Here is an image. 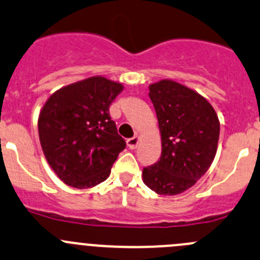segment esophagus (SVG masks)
<instances>
[{
  "instance_id": "obj_1",
  "label": "esophagus",
  "mask_w": 260,
  "mask_h": 260,
  "mask_svg": "<svg viewBox=\"0 0 260 260\" xmlns=\"http://www.w3.org/2000/svg\"><path fill=\"white\" fill-rule=\"evenodd\" d=\"M138 142H140V137H138V136H135V137L127 140V146L131 148V150H135V148L137 147Z\"/></svg>"
}]
</instances>
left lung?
Masks as SVG:
<instances>
[{
    "instance_id": "obj_1",
    "label": "left lung",
    "mask_w": 260,
    "mask_h": 260,
    "mask_svg": "<svg viewBox=\"0 0 260 260\" xmlns=\"http://www.w3.org/2000/svg\"><path fill=\"white\" fill-rule=\"evenodd\" d=\"M161 133V157L143 168V183L161 196H176L197 183L212 164L220 120L198 92L171 80L148 86Z\"/></svg>"
}]
</instances>
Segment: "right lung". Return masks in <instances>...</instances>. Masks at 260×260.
<instances>
[{
    "label": "right lung",
    "instance_id": "right-lung-1",
    "mask_svg": "<svg viewBox=\"0 0 260 260\" xmlns=\"http://www.w3.org/2000/svg\"><path fill=\"white\" fill-rule=\"evenodd\" d=\"M122 90L119 82L89 77L57 90L40 110L43 152L67 185L86 189L104 181L125 148L109 115V107Z\"/></svg>",
    "mask_w": 260,
    "mask_h": 260
}]
</instances>
